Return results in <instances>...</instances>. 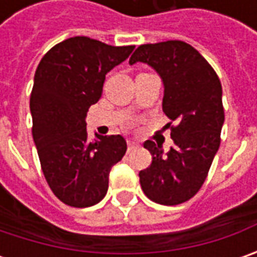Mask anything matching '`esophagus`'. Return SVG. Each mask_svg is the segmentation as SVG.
I'll return each mask as SVG.
<instances>
[{
  "instance_id": "obj_1",
  "label": "esophagus",
  "mask_w": 257,
  "mask_h": 257,
  "mask_svg": "<svg viewBox=\"0 0 257 257\" xmlns=\"http://www.w3.org/2000/svg\"><path fill=\"white\" fill-rule=\"evenodd\" d=\"M127 146H128V150H133L134 147L137 146V143L134 140H127Z\"/></svg>"
}]
</instances>
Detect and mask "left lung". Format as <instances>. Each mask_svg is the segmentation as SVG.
<instances>
[{
	"label": "left lung",
	"instance_id": "obj_1",
	"mask_svg": "<svg viewBox=\"0 0 257 257\" xmlns=\"http://www.w3.org/2000/svg\"><path fill=\"white\" fill-rule=\"evenodd\" d=\"M128 63H144L160 75L163 111L175 123L167 124L174 143L169 153L152 140L144 143L153 160L139 173L142 189L160 204L187 202L202 187L220 146L224 121L220 80L197 50L177 40L140 45Z\"/></svg>",
	"mask_w": 257,
	"mask_h": 257
}]
</instances>
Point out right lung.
Here are the masks:
<instances>
[{
	"label": "right lung",
	"mask_w": 257,
	"mask_h": 257,
	"mask_svg": "<svg viewBox=\"0 0 257 257\" xmlns=\"http://www.w3.org/2000/svg\"><path fill=\"white\" fill-rule=\"evenodd\" d=\"M133 50L73 37L54 45L37 67L30 98L33 139L50 189L68 206L103 200L110 170L125 154L120 134L95 133L88 140L85 117L101 97L105 74Z\"/></svg>",
	"instance_id": "1"
}]
</instances>
